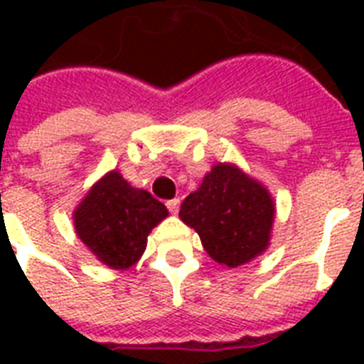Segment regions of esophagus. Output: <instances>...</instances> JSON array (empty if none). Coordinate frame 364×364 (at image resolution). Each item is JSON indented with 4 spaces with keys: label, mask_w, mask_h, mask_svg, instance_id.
I'll return each mask as SVG.
<instances>
[{
    "label": "esophagus",
    "mask_w": 364,
    "mask_h": 364,
    "mask_svg": "<svg viewBox=\"0 0 364 364\" xmlns=\"http://www.w3.org/2000/svg\"><path fill=\"white\" fill-rule=\"evenodd\" d=\"M179 204H181V202H179V198H173V200H168V210L171 211V213H177V211H179Z\"/></svg>",
    "instance_id": "1"
}]
</instances>
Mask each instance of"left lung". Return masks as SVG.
Here are the masks:
<instances>
[{"label":"left lung","mask_w":364,"mask_h":364,"mask_svg":"<svg viewBox=\"0 0 364 364\" xmlns=\"http://www.w3.org/2000/svg\"><path fill=\"white\" fill-rule=\"evenodd\" d=\"M179 219L198 232L211 259L236 268L268 249L276 204L268 188L242 168L217 162L185 198Z\"/></svg>","instance_id":"left-lung-1"}]
</instances>
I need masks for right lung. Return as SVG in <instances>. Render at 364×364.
Here are the masks:
<instances>
[{"label":"right lung","instance_id":"add662e5","mask_svg":"<svg viewBox=\"0 0 364 364\" xmlns=\"http://www.w3.org/2000/svg\"><path fill=\"white\" fill-rule=\"evenodd\" d=\"M166 217L168 210L162 202L111 170L79 202L73 227L100 262L113 270H126L141 259L147 236Z\"/></svg>","mask_w":364,"mask_h":364}]
</instances>
